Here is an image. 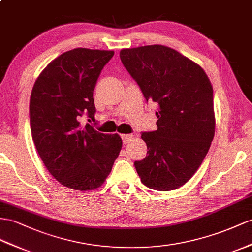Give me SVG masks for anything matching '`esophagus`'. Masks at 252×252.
<instances>
[{
  "label": "esophagus",
  "mask_w": 252,
  "mask_h": 252,
  "mask_svg": "<svg viewBox=\"0 0 252 252\" xmlns=\"http://www.w3.org/2000/svg\"><path fill=\"white\" fill-rule=\"evenodd\" d=\"M133 138L132 134H122L121 135V139L124 141V144H127L128 141H131Z\"/></svg>",
  "instance_id": "esophagus-1"
}]
</instances>
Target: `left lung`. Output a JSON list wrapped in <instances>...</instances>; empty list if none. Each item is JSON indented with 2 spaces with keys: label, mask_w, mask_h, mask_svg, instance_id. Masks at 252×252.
<instances>
[{
  "label": "left lung",
  "mask_w": 252,
  "mask_h": 252,
  "mask_svg": "<svg viewBox=\"0 0 252 252\" xmlns=\"http://www.w3.org/2000/svg\"><path fill=\"white\" fill-rule=\"evenodd\" d=\"M146 101L158 105V130L141 133L148 156L134 163L147 188L184 185L201 165L215 133L213 87L203 69L171 48L153 44L120 51Z\"/></svg>",
  "instance_id": "1"
}]
</instances>
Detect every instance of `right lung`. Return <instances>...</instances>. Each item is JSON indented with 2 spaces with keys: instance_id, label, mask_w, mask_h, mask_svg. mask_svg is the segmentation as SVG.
Here are the masks:
<instances>
[{
  "instance_id": "right-lung-1",
  "label": "right lung",
  "mask_w": 252,
  "mask_h": 252,
  "mask_svg": "<svg viewBox=\"0 0 252 252\" xmlns=\"http://www.w3.org/2000/svg\"><path fill=\"white\" fill-rule=\"evenodd\" d=\"M114 51L77 48L64 52L38 76L30 100L32 138L46 168L62 185L93 190L104 183L118 158V134H103L94 120V89ZM95 124V122H94Z\"/></svg>"
}]
</instances>
